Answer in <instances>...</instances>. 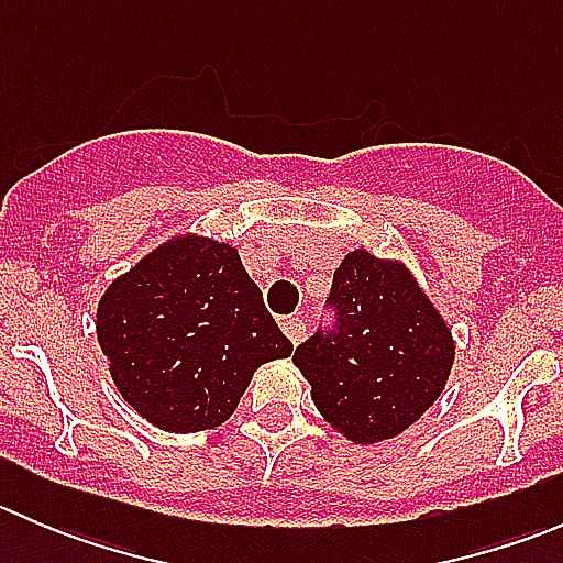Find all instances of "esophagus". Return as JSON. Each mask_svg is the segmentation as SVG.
<instances>
[{
	"instance_id": "34e87169",
	"label": "esophagus",
	"mask_w": 563,
	"mask_h": 563,
	"mask_svg": "<svg viewBox=\"0 0 563 563\" xmlns=\"http://www.w3.org/2000/svg\"><path fill=\"white\" fill-rule=\"evenodd\" d=\"M280 327H283V332H286V338L291 340L294 345H299L305 340V332H308V329H305V321L299 316H288V318H283L280 321Z\"/></svg>"
}]
</instances>
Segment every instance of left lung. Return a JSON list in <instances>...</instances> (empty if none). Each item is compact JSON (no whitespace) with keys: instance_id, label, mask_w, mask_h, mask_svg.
<instances>
[{"instance_id":"1","label":"left lung","mask_w":563,"mask_h":563,"mask_svg":"<svg viewBox=\"0 0 563 563\" xmlns=\"http://www.w3.org/2000/svg\"><path fill=\"white\" fill-rule=\"evenodd\" d=\"M338 327L294 351L323 422L354 444H382L441 397L455 365L452 327L400 258L365 247L334 269Z\"/></svg>"}]
</instances>
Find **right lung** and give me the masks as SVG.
<instances>
[{
	"mask_svg": "<svg viewBox=\"0 0 563 563\" xmlns=\"http://www.w3.org/2000/svg\"><path fill=\"white\" fill-rule=\"evenodd\" d=\"M95 329L122 400L166 433L223 424L253 373L294 351L240 250L192 231L113 277Z\"/></svg>",
	"mask_w": 563,
	"mask_h": 563,
	"instance_id": "1",
	"label": "right lung"
}]
</instances>
